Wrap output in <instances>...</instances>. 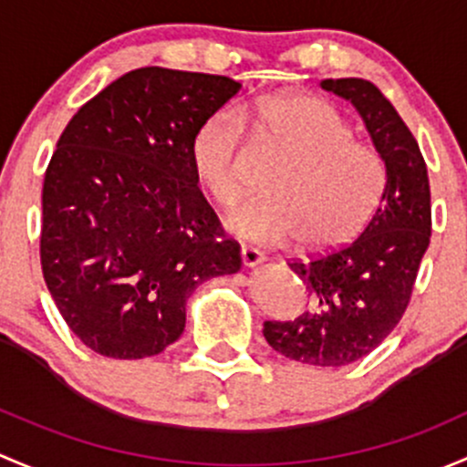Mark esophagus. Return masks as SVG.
Returning a JSON list of instances; mask_svg holds the SVG:
<instances>
[{"label":"esophagus","instance_id":"1","mask_svg":"<svg viewBox=\"0 0 467 467\" xmlns=\"http://www.w3.org/2000/svg\"><path fill=\"white\" fill-rule=\"evenodd\" d=\"M240 261H243L244 267H254V265H261V263L265 261V256H263L258 249L243 247V249H240Z\"/></svg>","mask_w":467,"mask_h":467}]
</instances>
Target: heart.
<instances>
[{
  "label": "heart",
  "instance_id": "1",
  "mask_svg": "<svg viewBox=\"0 0 467 467\" xmlns=\"http://www.w3.org/2000/svg\"><path fill=\"white\" fill-rule=\"evenodd\" d=\"M243 123L287 160L267 177L265 195L229 211V232L258 244L301 238L312 249L344 244L364 232L387 195V161L378 148L353 139L350 123L317 96H267L238 114H209L191 137L189 155L211 198L229 206L243 191Z\"/></svg>",
  "mask_w": 467,
  "mask_h": 467
}]
</instances>
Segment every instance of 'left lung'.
<instances>
[{
	"label": "left lung",
	"instance_id": "obj_1",
	"mask_svg": "<svg viewBox=\"0 0 467 467\" xmlns=\"http://www.w3.org/2000/svg\"><path fill=\"white\" fill-rule=\"evenodd\" d=\"M319 85L359 112L387 161V195L353 243L290 263L310 306L290 321H265L263 335L295 362L337 368L371 353L405 315L430 247L431 204L420 148L382 91L364 78H326Z\"/></svg>",
	"mask_w": 467,
	"mask_h": 467
}]
</instances>
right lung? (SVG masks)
I'll list each match as a JSON object with an SVG mask.
<instances>
[{
  "label": "right lung",
  "instance_id": "obj_1",
  "mask_svg": "<svg viewBox=\"0 0 467 467\" xmlns=\"http://www.w3.org/2000/svg\"><path fill=\"white\" fill-rule=\"evenodd\" d=\"M243 88L227 76L141 67L67 123L42 186L40 261L62 319L103 358L180 339L186 301L240 269V247L198 189L191 137Z\"/></svg>",
  "mask_w": 467,
  "mask_h": 467
}]
</instances>
